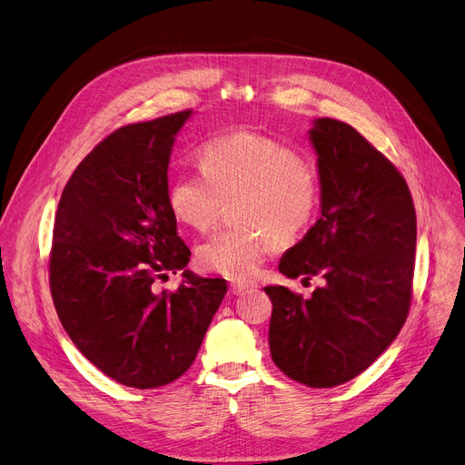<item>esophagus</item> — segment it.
I'll use <instances>...</instances> for the list:
<instances>
[{"instance_id": "obj_1", "label": "esophagus", "mask_w": 465, "mask_h": 465, "mask_svg": "<svg viewBox=\"0 0 465 465\" xmlns=\"http://www.w3.org/2000/svg\"><path fill=\"white\" fill-rule=\"evenodd\" d=\"M251 290V286L249 284H239V282H233V284H230V292L233 296H242V294H247V292Z\"/></svg>"}]
</instances>
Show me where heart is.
<instances>
[{
    "mask_svg": "<svg viewBox=\"0 0 465 465\" xmlns=\"http://www.w3.org/2000/svg\"><path fill=\"white\" fill-rule=\"evenodd\" d=\"M202 173H181L167 192L179 223L207 230L223 200L232 202L239 226L218 230L195 249L203 272L251 281L281 241L298 239L321 203L314 169L296 151L267 135L237 132L207 141L200 151Z\"/></svg>",
    "mask_w": 465,
    "mask_h": 465,
    "instance_id": "obj_1",
    "label": "heart"
}]
</instances>
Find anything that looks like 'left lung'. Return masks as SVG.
Listing matches in <instances>:
<instances>
[{"instance_id": "1", "label": "left lung", "mask_w": 465, "mask_h": 465, "mask_svg": "<svg viewBox=\"0 0 465 465\" xmlns=\"http://www.w3.org/2000/svg\"><path fill=\"white\" fill-rule=\"evenodd\" d=\"M321 177V218L281 258L288 279L322 277L309 300L265 286L277 368L311 388L343 384L390 347L407 321L417 213L405 179L352 126L316 118L309 132Z\"/></svg>"}]
</instances>
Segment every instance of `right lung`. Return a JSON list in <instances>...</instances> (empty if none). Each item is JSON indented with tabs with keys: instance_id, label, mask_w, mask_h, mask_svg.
<instances>
[{
	"instance_id": "obj_1",
	"label": "right lung",
	"mask_w": 465,
	"mask_h": 465,
	"mask_svg": "<svg viewBox=\"0 0 465 465\" xmlns=\"http://www.w3.org/2000/svg\"><path fill=\"white\" fill-rule=\"evenodd\" d=\"M190 114L107 135L73 171L54 218L48 281L58 319L97 370L139 390L190 368L228 290L188 270L175 292L153 290L190 260L167 202L171 149Z\"/></svg>"
}]
</instances>
